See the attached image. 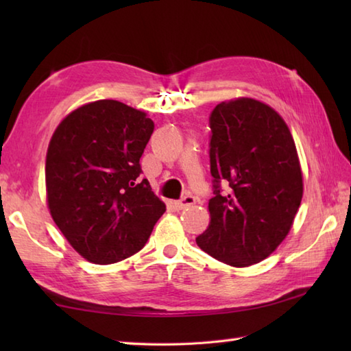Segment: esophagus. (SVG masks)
<instances>
[{
	"label": "esophagus",
	"mask_w": 351,
	"mask_h": 351,
	"mask_svg": "<svg viewBox=\"0 0 351 351\" xmlns=\"http://www.w3.org/2000/svg\"><path fill=\"white\" fill-rule=\"evenodd\" d=\"M195 202H196V199L193 197V196H190V195H187V196H184V197L180 200V202H175V206L178 208V210H184V208L195 205Z\"/></svg>",
	"instance_id": "1"
}]
</instances>
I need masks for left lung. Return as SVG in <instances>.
Here are the masks:
<instances>
[{
    "label": "left lung",
    "mask_w": 351,
    "mask_h": 351,
    "mask_svg": "<svg viewBox=\"0 0 351 351\" xmlns=\"http://www.w3.org/2000/svg\"><path fill=\"white\" fill-rule=\"evenodd\" d=\"M210 125L215 196L196 243L220 263L249 267L270 256L293 228L303 196L299 154L282 116L258 99L220 102ZM220 183L230 184L228 193Z\"/></svg>",
    "instance_id": "obj_1"
}]
</instances>
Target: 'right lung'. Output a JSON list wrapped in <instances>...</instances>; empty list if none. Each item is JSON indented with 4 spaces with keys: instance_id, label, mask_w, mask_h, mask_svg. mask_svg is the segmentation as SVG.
<instances>
[{
    "instance_id": "add662e5",
    "label": "right lung",
    "mask_w": 351,
    "mask_h": 351,
    "mask_svg": "<svg viewBox=\"0 0 351 351\" xmlns=\"http://www.w3.org/2000/svg\"><path fill=\"white\" fill-rule=\"evenodd\" d=\"M152 132L145 111L99 99L71 111L52 134L45 162L48 210L88 263L134 255L166 211L147 180H138Z\"/></svg>"
}]
</instances>
